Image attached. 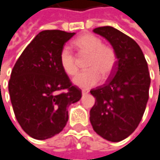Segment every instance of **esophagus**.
Returning <instances> with one entry per match:
<instances>
[{
  "mask_svg": "<svg viewBox=\"0 0 160 160\" xmlns=\"http://www.w3.org/2000/svg\"><path fill=\"white\" fill-rule=\"evenodd\" d=\"M88 93H89L88 90H82V94L83 96H84V95H87Z\"/></svg>",
  "mask_w": 160,
  "mask_h": 160,
  "instance_id": "1",
  "label": "esophagus"
}]
</instances>
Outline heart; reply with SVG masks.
<instances>
[{
	"label": "heart",
	"instance_id": "heart-1",
	"mask_svg": "<svg viewBox=\"0 0 160 160\" xmlns=\"http://www.w3.org/2000/svg\"><path fill=\"white\" fill-rule=\"evenodd\" d=\"M74 45L82 53L88 54V59L85 63V67L88 69L74 78L73 82L75 85L88 89L100 82V73L104 78H107L113 73L118 61L116 51L111 46L102 44L99 38L92 34H85L76 39ZM60 63L67 75L74 76L77 74L78 66L69 47L64 46L62 49L60 53Z\"/></svg>",
	"mask_w": 160,
	"mask_h": 160
}]
</instances>
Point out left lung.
<instances>
[{"label":"left lung","instance_id":"obj_1","mask_svg":"<svg viewBox=\"0 0 160 160\" xmlns=\"http://www.w3.org/2000/svg\"><path fill=\"white\" fill-rule=\"evenodd\" d=\"M117 54V64L108 82L92 89L95 105L90 110L94 131L106 140L118 142L138 126L148 98L151 78L148 64L138 44L112 26L95 28Z\"/></svg>","mask_w":160,"mask_h":160}]
</instances>
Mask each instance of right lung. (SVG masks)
<instances>
[{"instance_id":"1","label":"right lung","mask_w":160,"mask_h":160,"mask_svg":"<svg viewBox=\"0 0 160 160\" xmlns=\"http://www.w3.org/2000/svg\"><path fill=\"white\" fill-rule=\"evenodd\" d=\"M74 35L61 30L40 32L11 72L8 91L14 114L35 139L61 133L68 120L67 108L82 98V90L72 85L60 63V53Z\"/></svg>"}]
</instances>
